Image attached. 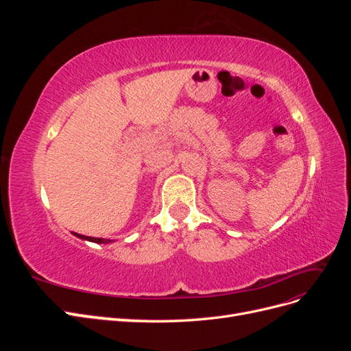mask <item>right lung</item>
<instances>
[{"label":"right lung","instance_id":"add662e5","mask_svg":"<svg viewBox=\"0 0 351 351\" xmlns=\"http://www.w3.org/2000/svg\"><path fill=\"white\" fill-rule=\"evenodd\" d=\"M74 236H77V237H80V239H83V240H89V241H93V243H111V240H108V239H97V237L80 236V234H77V232H74Z\"/></svg>","mask_w":351,"mask_h":351}]
</instances>
